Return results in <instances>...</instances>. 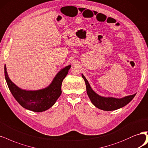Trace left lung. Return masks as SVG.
Returning <instances> with one entry per match:
<instances>
[{"label": "left lung", "mask_w": 148, "mask_h": 148, "mask_svg": "<svg viewBox=\"0 0 148 148\" xmlns=\"http://www.w3.org/2000/svg\"><path fill=\"white\" fill-rule=\"evenodd\" d=\"M82 77L84 79L86 91H87L88 95L92 104L100 110L104 111H113L122 108L127 104H128L130 101L134 99L136 94L131 95L129 96L124 97L121 99H117L114 97H104L98 95L92 89L90 84L88 80L82 74Z\"/></svg>", "instance_id": "left-lung-1"}]
</instances>
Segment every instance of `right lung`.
<instances>
[{
  "instance_id": "add662e5",
  "label": "right lung",
  "mask_w": 148,
  "mask_h": 148,
  "mask_svg": "<svg viewBox=\"0 0 148 148\" xmlns=\"http://www.w3.org/2000/svg\"><path fill=\"white\" fill-rule=\"evenodd\" d=\"M70 67V65L59 71L47 88L37 90H23L15 85L8 77L5 65V78L10 92L18 102L23 108L38 113L48 110L56 103L62 93L61 86Z\"/></svg>"
}]
</instances>
